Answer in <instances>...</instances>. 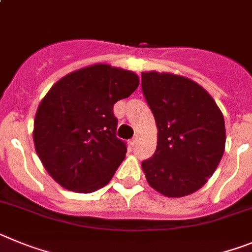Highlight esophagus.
I'll use <instances>...</instances> for the list:
<instances>
[{
	"instance_id": "34e87169",
	"label": "esophagus",
	"mask_w": 252,
	"mask_h": 252,
	"mask_svg": "<svg viewBox=\"0 0 252 252\" xmlns=\"http://www.w3.org/2000/svg\"><path fill=\"white\" fill-rule=\"evenodd\" d=\"M138 141H139V137H138V135H135L134 138L130 139V144H132V147H134V146H137V144H138Z\"/></svg>"
}]
</instances>
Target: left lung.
<instances>
[{
  "label": "left lung",
  "mask_w": 252,
  "mask_h": 252,
  "mask_svg": "<svg viewBox=\"0 0 252 252\" xmlns=\"http://www.w3.org/2000/svg\"><path fill=\"white\" fill-rule=\"evenodd\" d=\"M141 85L158 129L156 151L142 162L146 179L165 196L189 195L207 183L223 156L222 113L200 85L183 76L143 72Z\"/></svg>",
  "instance_id": "1"
}]
</instances>
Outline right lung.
Here are the masks:
<instances>
[{
	"label": "right lung",
	"instance_id": "add662e5",
	"mask_svg": "<svg viewBox=\"0 0 252 252\" xmlns=\"http://www.w3.org/2000/svg\"><path fill=\"white\" fill-rule=\"evenodd\" d=\"M138 76L109 64L74 71L52 86L34 120L35 150L65 189L93 192L111 180L126 158L114 104L138 87Z\"/></svg>",
	"mask_w": 252,
	"mask_h": 252
}]
</instances>
